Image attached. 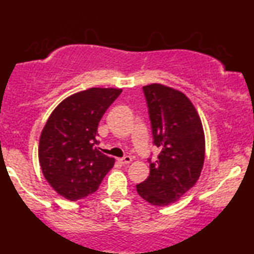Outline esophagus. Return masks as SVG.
I'll list each match as a JSON object with an SVG mask.
<instances>
[{
    "label": "esophagus",
    "instance_id": "esophagus-1",
    "mask_svg": "<svg viewBox=\"0 0 254 254\" xmlns=\"http://www.w3.org/2000/svg\"><path fill=\"white\" fill-rule=\"evenodd\" d=\"M119 162L123 165H127V164H129V163L131 162V157H130V156H125V157L119 159Z\"/></svg>",
    "mask_w": 254,
    "mask_h": 254
}]
</instances>
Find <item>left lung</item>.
Returning <instances> with one entry per match:
<instances>
[{"label":"left lung","mask_w":254,"mask_h":254,"mask_svg":"<svg viewBox=\"0 0 254 254\" xmlns=\"http://www.w3.org/2000/svg\"><path fill=\"white\" fill-rule=\"evenodd\" d=\"M154 144L159 152L150 173L136 185L142 199L164 207L179 200L199 179L204 134L195 107L180 91L162 84L143 86Z\"/></svg>","instance_id":"8db88e82"}]
</instances>
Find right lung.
Masks as SVG:
<instances>
[{
    "label": "right lung",
    "mask_w": 254,
    "mask_h": 254,
    "mask_svg": "<svg viewBox=\"0 0 254 254\" xmlns=\"http://www.w3.org/2000/svg\"><path fill=\"white\" fill-rule=\"evenodd\" d=\"M123 90L91 88L65 98L53 111L39 141V163L48 184L70 201L98 190L114 158L99 151L98 125Z\"/></svg>",
    "instance_id": "add662e5"
}]
</instances>
